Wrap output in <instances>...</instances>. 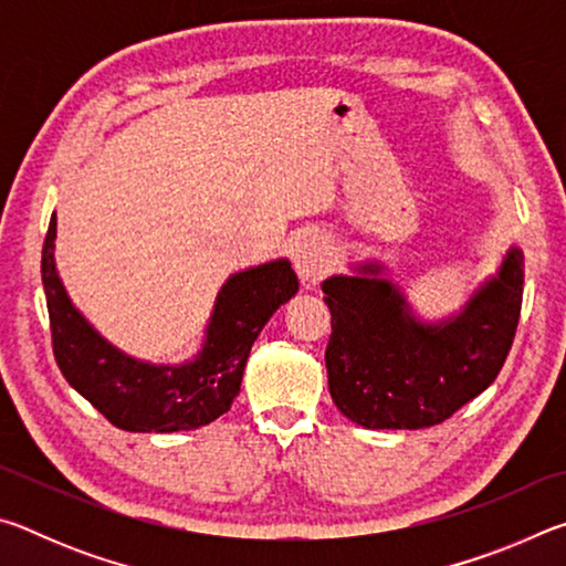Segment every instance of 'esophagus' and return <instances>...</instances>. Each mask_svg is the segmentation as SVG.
<instances>
[{
  "instance_id": "34e87169",
  "label": "esophagus",
  "mask_w": 566,
  "mask_h": 566,
  "mask_svg": "<svg viewBox=\"0 0 566 566\" xmlns=\"http://www.w3.org/2000/svg\"><path fill=\"white\" fill-rule=\"evenodd\" d=\"M294 270L306 286L319 284L332 270V252L324 237L306 234L294 244Z\"/></svg>"
}]
</instances>
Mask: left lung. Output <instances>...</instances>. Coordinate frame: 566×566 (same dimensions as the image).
<instances>
[{
    "instance_id": "obj_1",
    "label": "left lung",
    "mask_w": 566,
    "mask_h": 566,
    "mask_svg": "<svg viewBox=\"0 0 566 566\" xmlns=\"http://www.w3.org/2000/svg\"><path fill=\"white\" fill-rule=\"evenodd\" d=\"M322 290L332 312L324 361L334 405L367 429H424L500 375L520 324L524 256L510 249L500 274L444 327L407 317L405 296L377 276H332Z\"/></svg>"
}]
</instances>
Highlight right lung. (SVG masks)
Masks as SVG:
<instances>
[{
	"label": "right lung",
	"mask_w": 566,
	"mask_h": 566,
	"mask_svg": "<svg viewBox=\"0 0 566 566\" xmlns=\"http://www.w3.org/2000/svg\"><path fill=\"white\" fill-rule=\"evenodd\" d=\"M56 219L42 249V284L52 349L64 379L124 432H179L205 427L232 407L254 339L272 314L300 290L286 260L239 272L217 296L199 359L151 367L114 349L94 332L54 270Z\"/></svg>",
	"instance_id": "add662e5"
}]
</instances>
